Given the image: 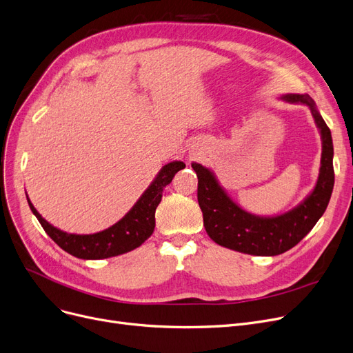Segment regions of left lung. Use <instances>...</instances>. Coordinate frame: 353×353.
Segmentation results:
<instances>
[{
  "label": "left lung",
  "instance_id": "8db88e82",
  "mask_svg": "<svg viewBox=\"0 0 353 353\" xmlns=\"http://www.w3.org/2000/svg\"><path fill=\"white\" fill-rule=\"evenodd\" d=\"M288 103L307 105L321 137V160L314 189L296 208L277 216H256L238 206L219 185L210 168L192 163L197 174V202L212 241L221 247L250 255L272 256L293 248L325 213L334 185L333 143L329 127L307 95L280 97Z\"/></svg>",
  "mask_w": 353,
  "mask_h": 353
}]
</instances>
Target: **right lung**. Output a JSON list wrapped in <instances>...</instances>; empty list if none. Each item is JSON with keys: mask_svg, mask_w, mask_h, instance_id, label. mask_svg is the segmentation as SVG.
I'll list each match as a JSON object with an SVG mask.
<instances>
[{"mask_svg": "<svg viewBox=\"0 0 353 353\" xmlns=\"http://www.w3.org/2000/svg\"><path fill=\"white\" fill-rule=\"evenodd\" d=\"M185 167L186 165L183 161H172L163 165L156 179L151 181V185L128 210L125 216L108 229H103L97 234L79 235L65 232L46 221L36 210L33 203L30 202L28 196L27 202L46 234L68 254L81 259H103L117 256L139 248L154 232L156 209L161 202L163 190L167 185H170L174 174Z\"/></svg>", "mask_w": 353, "mask_h": 353, "instance_id": "1", "label": "right lung"}]
</instances>
